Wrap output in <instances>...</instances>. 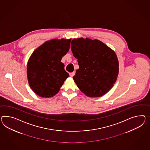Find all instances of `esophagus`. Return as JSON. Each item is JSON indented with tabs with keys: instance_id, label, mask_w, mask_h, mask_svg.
Wrapping results in <instances>:
<instances>
[{
	"instance_id": "obj_1",
	"label": "esophagus",
	"mask_w": 150,
	"mask_h": 150,
	"mask_svg": "<svg viewBox=\"0 0 150 150\" xmlns=\"http://www.w3.org/2000/svg\"><path fill=\"white\" fill-rule=\"evenodd\" d=\"M70 76L71 77H73V76L74 75H75V72L74 71V72H72V73H70L69 74Z\"/></svg>"
}]
</instances>
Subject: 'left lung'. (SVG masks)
Returning a JSON list of instances; mask_svg holds the SVG:
<instances>
[{
	"label": "left lung",
	"mask_w": 150,
	"mask_h": 150,
	"mask_svg": "<svg viewBox=\"0 0 150 150\" xmlns=\"http://www.w3.org/2000/svg\"><path fill=\"white\" fill-rule=\"evenodd\" d=\"M71 50L79 68L73 79L77 87L88 97L105 95L116 82L119 62L115 52L98 40L75 38Z\"/></svg>",
	"instance_id": "left-lung-1"
}]
</instances>
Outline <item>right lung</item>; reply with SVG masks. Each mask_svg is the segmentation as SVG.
<instances>
[{"label":"right lung","instance_id":"obj_1","mask_svg":"<svg viewBox=\"0 0 150 150\" xmlns=\"http://www.w3.org/2000/svg\"><path fill=\"white\" fill-rule=\"evenodd\" d=\"M71 39H53L45 42L33 51L27 64L30 88L42 98H51L59 92L69 74L61 62L69 51Z\"/></svg>","mask_w":150,"mask_h":150}]
</instances>
